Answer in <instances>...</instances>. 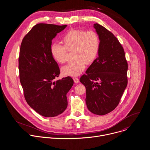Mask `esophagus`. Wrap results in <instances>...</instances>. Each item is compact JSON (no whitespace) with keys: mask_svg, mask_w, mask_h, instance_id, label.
Returning <instances> with one entry per match:
<instances>
[{"mask_svg":"<svg viewBox=\"0 0 150 150\" xmlns=\"http://www.w3.org/2000/svg\"><path fill=\"white\" fill-rule=\"evenodd\" d=\"M73 79H74V82H75V83H78L79 82V79H78V78H77V77H74L73 78Z\"/></svg>","mask_w":150,"mask_h":150,"instance_id":"1","label":"esophagus"}]
</instances>
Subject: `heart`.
I'll use <instances>...</instances> for the list:
<instances>
[{
	"label": "heart",
	"instance_id": "1",
	"mask_svg": "<svg viewBox=\"0 0 150 150\" xmlns=\"http://www.w3.org/2000/svg\"><path fill=\"white\" fill-rule=\"evenodd\" d=\"M61 42L63 46L57 43L52 45L50 53L56 62L62 64L67 60V52H73L74 60L62 68V73L65 76H78L87 64L93 63L98 56L100 39L93 30H71L62 37Z\"/></svg>",
	"mask_w": 150,
	"mask_h": 150
}]
</instances>
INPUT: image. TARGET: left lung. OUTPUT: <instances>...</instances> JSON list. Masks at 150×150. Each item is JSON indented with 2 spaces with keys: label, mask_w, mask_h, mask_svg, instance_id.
<instances>
[{
  "label": "left lung",
  "mask_w": 150,
  "mask_h": 150,
  "mask_svg": "<svg viewBox=\"0 0 150 150\" xmlns=\"http://www.w3.org/2000/svg\"><path fill=\"white\" fill-rule=\"evenodd\" d=\"M94 27L100 39L98 56L80 82L86 88L88 109L104 115L117 106L127 86V63L123 48L113 34L97 23Z\"/></svg>",
  "instance_id": "obj_1"
}]
</instances>
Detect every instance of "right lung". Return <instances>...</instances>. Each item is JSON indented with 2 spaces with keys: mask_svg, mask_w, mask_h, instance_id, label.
Listing matches in <instances>:
<instances>
[{
  "mask_svg": "<svg viewBox=\"0 0 150 150\" xmlns=\"http://www.w3.org/2000/svg\"><path fill=\"white\" fill-rule=\"evenodd\" d=\"M67 26L36 24L21 45L18 67L25 99L36 112L47 117L58 116L66 110L67 94L74 84L69 76L54 81L60 69L50 53L52 40Z\"/></svg>",
  "mask_w": 150,
  "mask_h": 150,
  "instance_id": "obj_1",
  "label": "right lung"
}]
</instances>
